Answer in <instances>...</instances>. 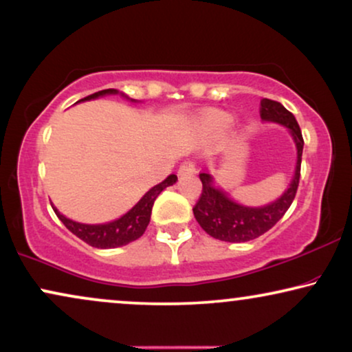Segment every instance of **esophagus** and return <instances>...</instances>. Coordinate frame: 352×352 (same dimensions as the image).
<instances>
[{
  "label": "esophagus",
  "instance_id": "esophagus-1",
  "mask_svg": "<svg viewBox=\"0 0 352 352\" xmlns=\"http://www.w3.org/2000/svg\"><path fill=\"white\" fill-rule=\"evenodd\" d=\"M197 170V163L194 160H186L181 163L179 173L181 175H186V173H194Z\"/></svg>",
  "mask_w": 352,
  "mask_h": 352
}]
</instances>
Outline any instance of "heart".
<instances>
[{
  "label": "heart",
  "mask_w": 352,
  "mask_h": 352,
  "mask_svg": "<svg viewBox=\"0 0 352 352\" xmlns=\"http://www.w3.org/2000/svg\"><path fill=\"white\" fill-rule=\"evenodd\" d=\"M205 124L210 129H216V131H221V129H226L229 126L230 118L224 113H214V115H211V117L206 118Z\"/></svg>",
  "instance_id": "heart-1"
}]
</instances>
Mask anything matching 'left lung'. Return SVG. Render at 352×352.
<instances>
[{"label": "left lung", "instance_id": "obj_1", "mask_svg": "<svg viewBox=\"0 0 352 352\" xmlns=\"http://www.w3.org/2000/svg\"><path fill=\"white\" fill-rule=\"evenodd\" d=\"M259 115L266 122L280 123L290 129L298 148L295 177L285 194L277 201L261 206V208H250V206L235 204L223 190L216 189L213 186V177L208 173H200L201 194L192 210H194V216L201 229L211 237L223 240V242H248V240L258 239L259 235L272 229L290 208L295 200L298 184H300L305 141H302L300 124H298L295 115L288 112L277 100L266 98L261 99V104H259Z\"/></svg>", "mask_w": 352, "mask_h": 352}]
</instances>
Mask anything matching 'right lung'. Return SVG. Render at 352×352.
Returning a JSON list of instances; mask_svg holds the SVG:
<instances>
[{
	"instance_id": "right-lung-1",
	"label": "right lung",
	"mask_w": 352,
	"mask_h": 352,
	"mask_svg": "<svg viewBox=\"0 0 352 352\" xmlns=\"http://www.w3.org/2000/svg\"><path fill=\"white\" fill-rule=\"evenodd\" d=\"M115 93H117V89H102L91 96H86L85 100L96 99L99 98V96L115 94ZM176 181H177V176L170 175L165 181H162L160 184L153 186L152 189L148 190L147 194L144 195L126 214H123L120 219L112 221V223H107V224L75 223V221H72L69 218H65L64 214H60L54 206H52V210H54L57 218L64 223L65 228L69 229L72 234H75L76 237L91 245V247L94 248L123 247V245H128L129 242L138 240L144 232H146L148 221H151L153 201H155V199L160 195V192L163 189H166L168 186H173Z\"/></svg>"
}]
</instances>
